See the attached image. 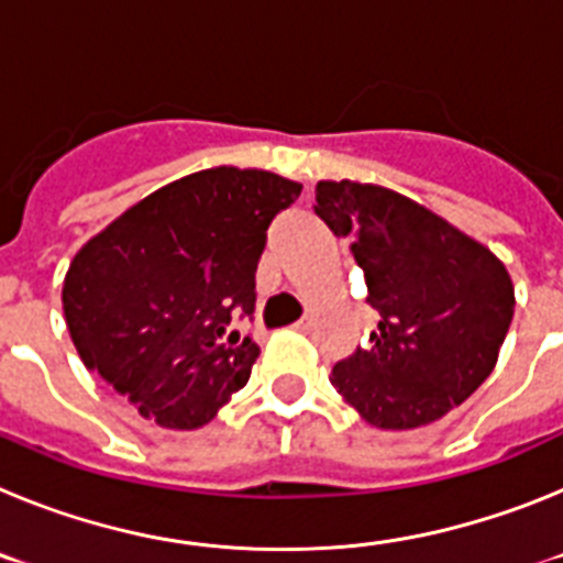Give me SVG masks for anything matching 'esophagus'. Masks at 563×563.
<instances>
[{"instance_id":"1","label":"esophagus","mask_w":563,"mask_h":563,"mask_svg":"<svg viewBox=\"0 0 563 563\" xmlns=\"http://www.w3.org/2000/svg\"><path fill=\"white\" fill-rule=\"evenodd\" d=\"M296 330H298V332H310V330H312V316L298 318V321H296Z\"/></svg>"}]
</instances>
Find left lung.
Wrapping results in <instances>:
<instances>
[{
  "mask_svg": "<svg viewBox=\"0 0 563 563\" xmlns=\"http://www.w3.org/2000/svg\"><path fill=\"white\" fill-rule=\"evenodd\" d=\"M316 213L352 239L366 301L380 312L366 346L332 366V386L377 429L429 426L494 372L514 321V282L476 239L383 186L321 180Z\"/></svg>",
  "mask_w": 563,
  "mask_h": 563,
  "instance_id": "obj_1",
  "label": "left lung"
}]
</instances>
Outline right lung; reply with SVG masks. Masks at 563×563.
Here are the masks:
<instances>
[{"instance_id": "add662e5", "label": "right lung", "mask_w": 563, "mask_h": 563, "mask_svg": "<svg viewBox=\"0 0 563 563\" xmlns=\"http://www.w3.org/2000/svg\"><path fill=\"white\" fill-rule=\"evenodd\" d=\"M298 194L273 172L206 168L89 239L62 290L84 366L163 429L211 422L258 357L233 324L253 316L267 228Z\"/></svg>"}]
</instances>
